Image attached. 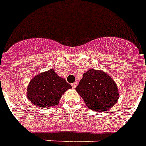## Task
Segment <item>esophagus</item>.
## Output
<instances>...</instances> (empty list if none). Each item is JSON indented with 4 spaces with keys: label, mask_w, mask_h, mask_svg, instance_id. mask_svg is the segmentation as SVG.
I'll return each mask as SVG.
<instances>
[{
    "label": "esophagus",
    "mask_w": 146,
    "mask_h": 146,
    "mask_svg": "<svg viewBox=\"0 0 146 146\" xmlns=\"http://www.w3.org/2000/svg\"><path fill=\"white\" fill-rule=\"evenodd\" d=\"M77 85H78L77 82H73V83H72V85H71V86H72V87H73V89H75L76 87L77 86Z\"/></svg>",
    "instance_id": "1"
}]
</instances>
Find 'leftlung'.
Instances as JSON below:
<instances>
[{
  "label": "left lung",
  "mask_w": 146,
  "mask_h": 146,
  "mask_svg": "<svg viewBox=\"0 0 146 146\" xmlns=\"http://www.w3.org/2000/svg\"><path fill=\"white\" fill-rule=\"evenodd\" d=\"M76 90L87 107L96 112H104L111 108L119 97L117 87L111 77L94 69L82 75Z\"/></svg>",
  "instance_id": "1"
}]
</instances>
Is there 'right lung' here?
Segmentation results:
<instances>
[{"mask_svg":"<svg viewBox=\"0 0 146 146\" xmlns=\"http://www.w3.org/2000/svg\"><path fill=\"white\" fill-rule=\"evenodd\" d=\"M71 88L66 80L50 69L31 80L27 89V98L36 106L50 108L58 104L64 92Z\"/></svg>","mask_w":146,"mask_h":146,"instance_id":"obj_1","label":"right lung"}]
</instances>
